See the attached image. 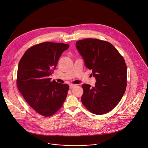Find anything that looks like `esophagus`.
I'll return each mask as SVG.
<instances>
[{
	"mask_svg": "<svg viewBox=\"0 0 148 148\" xmlns=\"http://www.w3.org/2000/svg\"><path fill=\"white\" fill-rule=\"evenodd\" d=\"M76 86V85L74 84H69V89H73L74 87Z\"/></svg>",
	"mask_w": 148,
	"mask_h": 148,
	"instance_id": "obj_1",
	"label": "esophagus"
}]
</instances>
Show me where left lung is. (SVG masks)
Instances as JSON below:
<instances>
[{
  "mask_svg": "<svg viewBox=\"0 0 148 148\" xmlns=\"http://www.w3.org/2000/svg\"><path fill=\"white\" fill-rule=\"evenodd\" d=\"M85 66L92 71L95 85L82 84L81 100L92 113L102 115L121 101L127 87V66L123 57L110 42L94 38L76 42Z\"/></svg>",
  "mask_w": 148,
  "mask_h": 148,
  "instance_id": "1",
  "label": "left lung"
}]
</instances>
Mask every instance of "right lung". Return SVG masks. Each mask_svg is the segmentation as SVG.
<instances>
[{"mask_svg":"<svg viewBox=\"0 0 148 148\" xmlns=\"http://www.w3.org/2000/svg\"><path fill=\"white\" fill-rule=\"evenodd\" d=\"M62 43L43 42L28 49L17 69V85L29 105L41 115H53L67 97L69 86L51 81L62 54L69 47Z\"/></svg>","mask_w":148,"mask_h":148,"instance_id":"obj_1","label":"right lung"}]
</instances>
